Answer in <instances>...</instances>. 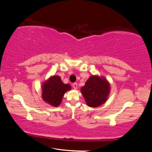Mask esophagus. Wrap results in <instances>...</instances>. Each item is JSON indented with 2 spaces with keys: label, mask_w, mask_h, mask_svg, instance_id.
I'll return each mask as SVG.
<instances>
[{
  "label": "esophagus",
  "mask_w": 152,
  "mask_h": 152,
  "mask_svg": "<svg viewBox=\"0 0 152 152\" xmlns=\"http://www.w3.org/2000/svg\"><path fill=\"white\" fill-rule=\"evenodd\" d=\"M72 86H73V88H74V89H77V87H78V84H77V83H74L73 84H72Z\"/></svg>",
  "instance_id": "1"
}]
</instances>
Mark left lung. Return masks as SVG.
Here are the masks:
<instances>
[{
    "mask_svg": "<svg viewBox=\"0 0 152 152\" xmlns=\"http://www.w3.org/2000/svg\"><path fill=\"white\" fill-rule=\"evenodd\" d=\"M110 90V84L107 79L92 75L81 88V92L88 107H97L107 101Z\"/></svg>",
    "mask_w": 152,
    "mask_h": 152,
    "instance_id": "left-lung-1",
    "label": "left lung"
}]
</instances>
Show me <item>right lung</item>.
Here are the masks:
<instances>
[{"label":"right lung","mask_w":152,"mask_h":152,"mask_svg":"<svg viewBox=\"0 0 152 152\" xmlns=\"http://www.w3.org/2000/svg\"><path fill=\"white\" fill-rule=\"evenodd\" d=\"M70 89V84H64L60 76H51L42 85V99L49 104L58 107L65 92Z\"/></svg>","instance_id":"add662e5"}]
</instances>
